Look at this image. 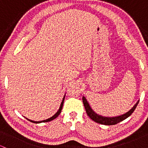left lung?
Instances as JSON below:
<instances>
[{
    "label": "left lung",
    "instance_id": "8db88e82",
    "mask_svg": "<svg viewBox=\"0 0 148 148\" xmlns=\"http://www.w3.org/2000/svg\"><path fill=\"white\" fill-rule=\"evenodd\" d=\"M83 103H84L85 109H86V113H87V115L93 120V121L96 122L97 123L101 124V125H116V124L120 123V122L125 120V119L128 118L129 116H130V115L132 114V113L134 111V110L136 109V108L137 105H138V102L134 105L133 108H132L130 111L127 112V113H125V114L122 115H120V116L113 117V118H107V117H103L101 116V115L96 114V113L91 109L90 106L88 104L87 100L86 99V98H85L84 97H83Z\"/></svg>",
    "mask_w": 148,
    "mask_h": 148
}]
</instances>
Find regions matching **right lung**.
Instances as JSON below:
<instances>
[{"label":"right lung","mask_w":148,"mask_h":148,"mask_svg":"<svg viewBox=\"0 0 148 148\" xmlns=\"http://www.w3.org/2000/svg\"><path fill=\"white\" fill-rule=\"evenodd\" d=\"M64 97L63 98V100H62V103H61L60 104V108H59V110L58 111V112L56 113L55 115H53V116H52L51 118L47 119V120H43V121H39V122H35V121H33V120H30V122H32V123H47V122H49V121H51V120H54L55 118H56L59 115H60V113H61V111H62V106H63V103H64Z\"/></svg>","instance_id":"1"}]
</instances>
